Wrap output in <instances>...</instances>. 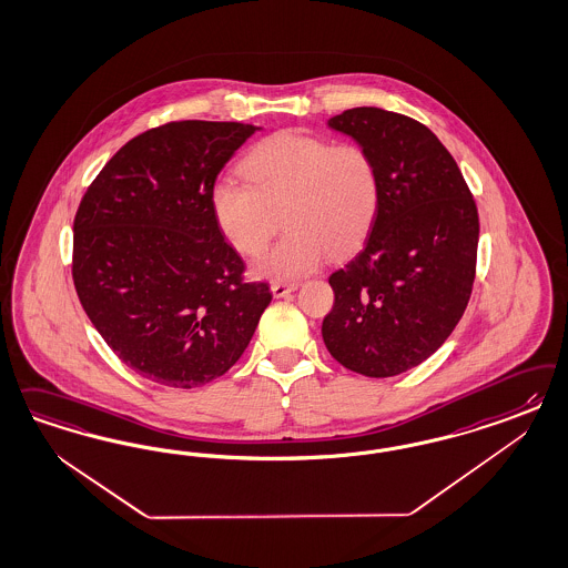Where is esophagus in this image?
Segmentation results:
<instances>
[{"label": "esophagus", "mask_w": 568, "mask_h": 568, "mask_svg": "<svg viewBox=\"0 0 568 568\" xmlns=\"http://www.w3.org/2000/svg\"><path fill=\"white\" fill-rule=\"evenodd\" d=\"M296 286H298V282H274L272 284V294H274L275 298H282V296L296 291Z\"/></svg>", "instance_id": "esophagus-1"}]
</instances>
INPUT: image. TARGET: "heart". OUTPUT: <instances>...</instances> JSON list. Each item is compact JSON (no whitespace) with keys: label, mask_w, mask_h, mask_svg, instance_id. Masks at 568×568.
Here are the masks:
<instances>
[{"label":"heart","mask_w":568,"mask_h":568,"mask_svg":"<svg viewBox=\"0 0 568 568\" xmlns=\"http://www.w3.org/2000/svg\"><path fill=\"white\" fill-rule=\"evenodd\" d=\"M242 183L211 187V209L223 236L246 256L261 255L277 230L286 234L255 272L296 280L324 256L355 248L381 204V173L372 152L355 142L332 144L303 131H282L258 142L240 163Z\"/></svg>","instance_id":"obj_1"}]
</instances>
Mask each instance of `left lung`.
<instances>
[{
    "mask_svg": "<svg viewBox=\"0 0 568 568\" xmlns=\"http://www.w3.org/2000/svg\"><path fill=\"white\" fill-rule=\"evenodd\" d=\"M328 125L372 152L381 204L364 246L328 277L334 307L322 336L351 372L397 376L447 341L470 301L476 202L454 156L416 119L359 106Z\"/></svg>",
    "mask_w": 568,
    "mask_h": 568,
    "instance_id": "8db88e82",
    "label": "left lung"
}]
</instances>
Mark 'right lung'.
Returning <instances> with one entry per match:
<instances>
[{"label":"right lung","instance_id":"add662e5","mask_svg":"<svg viewBox=\"0 0 568 568\" xmlns=\"http://www.w3.org/2000/svg\"><path fill=\"white\" fill-rule=\"evenodd\" d=\"M256 128L171 121L129 140L90 183L73 223L77 296L142 378L194 388L223 376L272 301L223 240L211 187Z\"/></svg>","mask_w":568,"mask_h":568}]
</instances>
